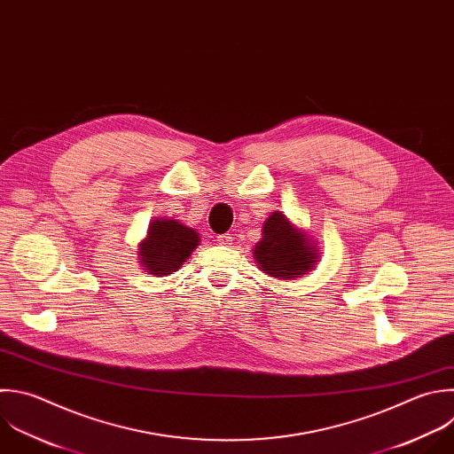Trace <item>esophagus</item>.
<instances>
[{
	"label": "esophagus",
	"mask_w": 454,
	"mask_h": 454,
	"mask_svg": "<svg viewBox=\"0 0 454 454\" xmlns=\"http://www.w3.org/2000/svg\"><path fill=\"white\" fill-rule=\"evenodd\" d=\"M216 241L220 245H231L232 243V234H220V236H216Z\"/></svg>",
	"instance_id": "esophagus-1"
}]
</instances>
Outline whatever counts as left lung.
I'll return each instance as SVG.
<instances>
[{"label": "left lung", "mask_w": 454, "mask_h": 454, "mask_svg": "<svg viewBox=\"0 0 454 454\" xmlns=\"http://www.w3.org/2000/svg\"><path fill=\"white\" fill-rule=\"evenodd\" d=\"M254 259L266 275L291 280L307 275L314 268L319 250L284 213L275 211L262 225V238L255 243Z\"/></svg>", "instance_id": "1"}]
</instances>
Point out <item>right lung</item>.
<instances>
[{
  "label": "right lung",
  "instance_id": "obj_1",
  "mask_svg": "<svg viewBox=\"0 0 454 454\" xmlns=\"http://www.w3.org/2000/svg\"><path fill=\"white\" fill-rule=\"evenodd\" d=\"M199 232L172 218H156L149 223L147 238L138 245L144 270L154 277L177 271L199 247Z\"/></svg>",
  "mask_w": 454,
  "mask_h": 454
}]
</instances>
